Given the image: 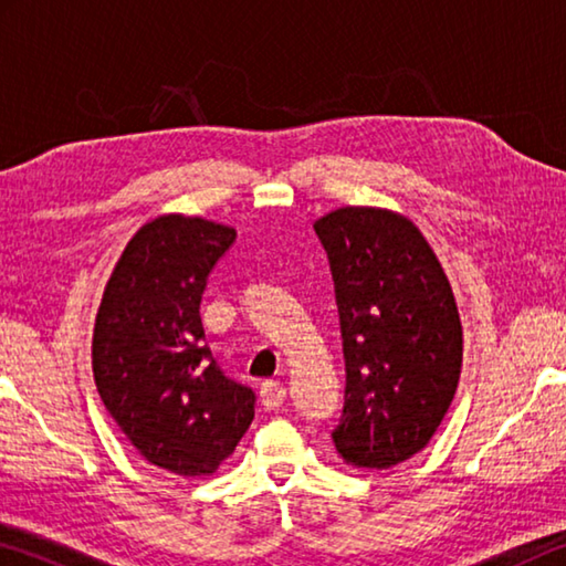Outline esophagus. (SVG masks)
I'll return each mask as SVG.
<instances>
[{"label": "esophagus", "mask_w": 566, "mask_h": 566, "mask_svg": "<svg viewBox=\"0 0 566 566\" xmlns=\"http://www.w3.org/2000/svg\"><path fill=\"white\" fill-rule=\"evenodd\" d=\"M260 397H262V405L264 409H280L284 405V397H286V389L282 385H276V381H264L260 387Z\"/></svg>", "instance_id": "obj_1"}]
</instances>
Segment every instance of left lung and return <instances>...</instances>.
Returning <instances> with one entry per match:
<instances>
[{
  "mask_svg": "<svg viewBox=\"0 0 566 566\" xmlns=\"http://www.w3.org/2000/svg\"><path fill=\"white\" fill-rule=\"evenodd\" d=\"M314 229L329 254L347 367L332 439L344 462L381 472L421 452L442 424L462 375V319L409 217L339 207Z\"/></svg>",
  "mask_w": 566,
  "mask_h": 566,
  "instance_id": "1",
  "label": "left lung"
}]
</instances>
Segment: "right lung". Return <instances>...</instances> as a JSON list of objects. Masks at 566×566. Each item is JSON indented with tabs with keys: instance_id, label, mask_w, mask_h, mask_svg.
Returning a JSON list of instances; mask_svg holds the SVG:
<instances>
[{
	"instance_id": "obj_1",
	"label": "right lung",
	"mask_w": 566,
	"mask_h": 566,
	"mask_svg": "<svg viewBox=\"0 0 566 566\" xmlns=\"http://www.w3.org/2000/svg\"><path fill=\"white\" fill-rule=\"evenodd\" d=\"M237 229L161 214L137 229L104 286L92 371L104 407L149 464L214 474L254 419V391L217 367L199 317L207 276Z\"/></svg>"
}]
</instances>
